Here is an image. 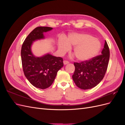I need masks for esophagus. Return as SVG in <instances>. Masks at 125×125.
Returning <instances> with one entry per match:
<instances>
[{"mask_svg": "<svg viewBox=\"0 0 125 125\" xmlns=\"http://www.w3.org/2000/svg\"><path fill=\"white\" fill-rule=\"evenodd\" d=\"M69 62L68 61H67V60H64L63 61V64L64 65H67V64L69 63Z\"/></svg>", "mask_w": 125, "mask_h": 125, "instance_id": "1", "label": "esophagus"}]
</instances>
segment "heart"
<instances>
[{
  "instance_id": "obj_1",
  "label": "heart",
  "mask_w": 125,
  "mask_h": 125,
  "mask_svg": "<svg viewBox=\"0 0 125 125\" xmlns=\"http://www.w3.org/2000/svg\"><path fill=\"white\" fill-rule=\"evenodd\" d=\"M71 46L74 47L73 53L77 59L85 61L98 54L101 48V44L91 35L77 33L70 34L66 41H59V50L62 54L68 51Z\"/></svg>"
}]
</instances>
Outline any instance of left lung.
Listing matches in <instances>:
<instances>
[{
	"mask_svg": "<svg viewBox=\"0 0 125 125\" xmlns=\"http://www.w3.org/2000/svg\"><path fill=\"white\" fill-rule=\"evenodd\" d=\"M109 55V49L105 41L101 55L85 61L74 62L75 70L73 79L78 88L90 89L99 83L106 72Z\"/></svg>",
	"mask_w": 125,
	"mask_h": 125,
	"instance_id": "left-lung-1",
	"label": "left lung"
}]
</instances>
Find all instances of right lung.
<instances>
[{
  "label": "right lung",
  "instance_id": "add662e5",
  "mask_svg": "<svg viewBox=\"0 0 125 125\" xmlns=\"http://www.w3.org/2000/svg\"><path fill=\"white\" fill-rule=\"evenodd\" d=\"M52 29L47 26L36 28L26 37L21 48L22 65L25 76L34 86L41 89H46L52 84L58 71L63 66L62 57L50 54L37 57L31 51L33 42L44 39L43 33Z\"/></svg>",
  "mask_w": 125,
  "mask_h": 125
}]
</instances>
